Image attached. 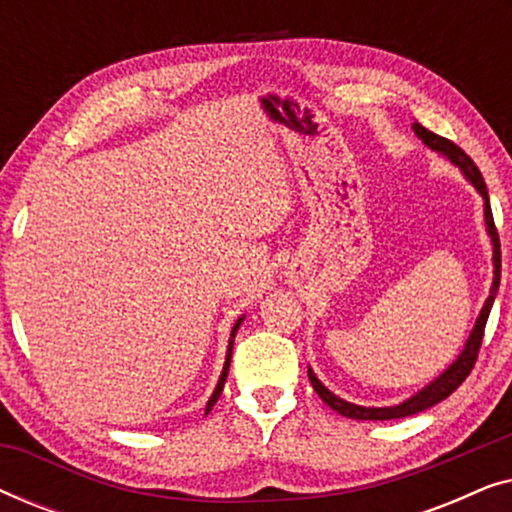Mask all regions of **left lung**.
Masks as SVG:
<instances>
[{
    "instance_id": "1",
    "label": "left lung",
    "mask_w": 512,
    "mask_h": 512,
    "mask_svg": "<svg viewBox=\"0 0 512 512\" xmlns=\"http://www.w3.org/2000/svg\"><path fill=\"white\" fill-rule=\"evenodd\" d=\"M412 130H415V135L422 139V142L429 146V149L443 153V156L450 158L454 165H459L461 170H464L466 177L471 179V184L478 188V193L482 195V198H485V221H487V230H489V235H492V244H494V284H492V291H489V298L485 300V307H482L478 321H475L471 338H468L464 352L459 354V359L454 361L443 375L436 377V382H431L429 387H424L422 391H419V394L408 398V401L401 403V405H394V408H363V405L347 403V401H342V398L335 396L333 391H328L324 384L317 380V375H314L312 370L307 368V375H310L312 387L319 394L321 401H324L328 408L340 412L342 417H349V419H398V417H408V415H415V412H422L426 408H431V405H436L440 401H445V398L450 396L452 391H457L461 387V382H464L466 377L471 375L475 361H478L482 335H485V326H487V319H489V310H492L496 291H499V282H501V242H499V233H496V226H494L492 207H489V195H487L485 179H482L478 165L473 163L471 156H468L464 149H459L457 144L450 142V139H445V137L436 135V132L426 130L422 123H412Z\"/></svg>"
}]
</instances>
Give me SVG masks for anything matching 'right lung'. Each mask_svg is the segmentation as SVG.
Returning a JSON list of instances; mask_svg holds the SVG:
<instances>
[{
  "label": "right lung",
  "mask_w": 512,
  "mask_h": 512,
  "mask_svg": "<svg viewBox=\"0 0 512 512\" xmlns=\"http://www.w3.org/2000/svg\"><path fill=\"white\" fill-rule=\"evenodd\" d=\"M240 324H242V319H237V324L233 326V333H230V342H228V356H226V366H223V373H221V377H219V384H216V389H214L212 398H209V403H207V410H205V412H209V410L214 408V403L219 401V396H221V391H223V382H226V377H228V368H230V354H233V338H235V333H237V328H240Z\"/></svg>",
  "instance_id": "1"
}]
</instances>
